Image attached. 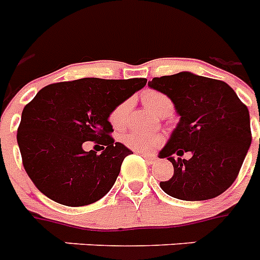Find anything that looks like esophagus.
Returning a JSON list of instances; mask_svg holds the SVG:
<instances>
[{
    "label": "esophagus",
    "instance_id": "1",
    "mask_svg": "<svg viewBox=\"0 0 260 260\" xmlns=\"http://www.w3.org/2000/svg\"><path fill=\"white\" fill-rule=\"evenodd\" d=\"M141 155H143V157H144L149 164H153L157 161V157H156L155 155H147V153H141Z\"/></svg>",
    "mask_w": 260,
    "mask_h": 260
}]
</instances>
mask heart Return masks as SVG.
Listing matches in <instances>:
<instances>
[{"instance_id":"obj_1","label":"heart","mask_w":260,"mask_h":260,"mask_svg":"<svg viewBox=\"0 0 260 260\" xmlns=\"http://www.w3.org/2000/svg\"><path fill=\"white\" fill-rule=\"evenodd\" d=\"M143 101L147 108L157 116L166 115L172 112V103L168 97L157 90H147L143 94ZM129 101H123L116 107L109 115V123L115 128H121L125 124L126 116L129 112ZM124 144L131 149L139 152H149L159 147L161 143V137L157 135L140 134V132H129L121 137Z\"/></svg>"}]
</instances>
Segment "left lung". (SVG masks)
<instances>
[{
    "label": "left lung",
    "instance_id": "1",
    "mask_svg": "<svg viewBox=\"0 0 260 260\" xmlns=\"http://www.w3.org/2000/svg\"><path fill=\"white\" fill-rule=\"evenodd\" d=\"M174 103L180 116L160 151L174 166V176L160 181L172 198L188 202L216 198L231 187L251 145L250 113L235 90L220 80L179 72L148 82ZM191 153L188 160L174 155Z\"/></svg>",
    "mask_w": 260,
    "mask_h": 260
}]
</instances>
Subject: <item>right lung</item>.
I'll use <instances>...</instances> for the list:
<instances>
[{"mask_svg":"<svg viewBox=\"0 0 260 260\" xmlns=\"http://www.w3.org/2000/svg\"><path fill=\"white\" fill-rule=\"evenodd\" d=\"M145 84L147 79L96 77L57 82L44 86L25 105L17 143L27 176L44 195L81 207L108 193L124 157L132 153L109 136V115ZM85 141L105 145V151L85 152Z\"/></svg>","mask_w":260,"mask_h":260,"instance_id":"obj_1","label":"right lung"}]
</instances>
